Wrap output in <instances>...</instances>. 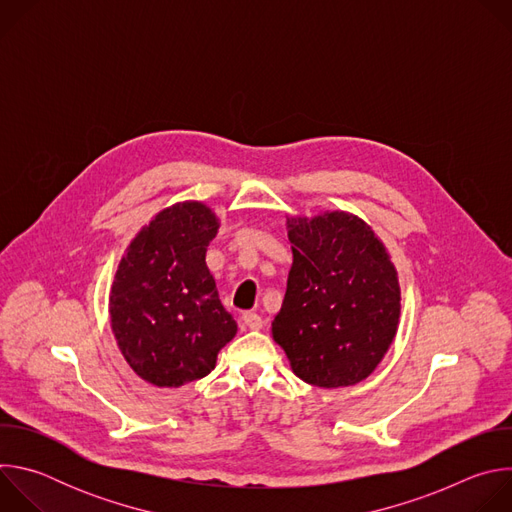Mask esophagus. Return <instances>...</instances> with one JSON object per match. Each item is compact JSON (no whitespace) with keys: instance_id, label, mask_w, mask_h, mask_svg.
Segmentation results:
<instances>
[{"instance_id":"esophagus-1","label":"esophagus","mask_w":512,"mask_h":512,"mask_svg":"<svg viewBox=\"0 0 512 512\" xmlns=\"http://www.w3.org/2000/svg\"><path fill=\"white\" fill-rule=\"evenodd\" d=\"M241 322H243V326L249 328V330H261V328H263L261 316H257V314H253V312H245L243 318H241Z\"/></svg>"}]
</instances>
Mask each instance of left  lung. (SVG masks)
Wrapping results in <instances>:
<instances>
[{
    "label": "left lung",
    "mask_w": 512,
    "mask_h": 512,
    "mask_svg": "<svg viewBox=\"0 0 512 512\" xmlns=\"http://www.w3.org/2000/svg\"><path fill=\"white\" fill-rule=\"evenodd\" d=\"M285 229L294 263L271 336L308 385H356L379 367L399 328L391 255L373 227L346 210L287 216Z\"/></svg>",
    "instance_id": "obj_1"
}]
</instances>
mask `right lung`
Returning a JSON list of instances; mask_svg holds the SVG:
<instances>
[{"label": "right lung", "mask_w": 512, "mask_h": 512, "mask_svg": "<svg viewBox=\"0 0 512 512\" xmlns=\"http://www.w3.org/2000/svg\"><path fill=\"white\" fill-rule=\"evenodd\" d=\"M218 227L204 202H176L137 231L117 265L111 330L133 373L154 387L178 389L206 377L237 334L206 265Z\"/></svg>", "instance_id": "add662e5"}]
</instances>
